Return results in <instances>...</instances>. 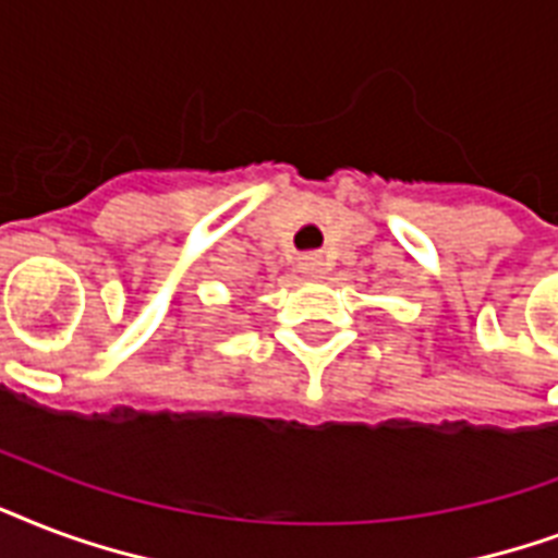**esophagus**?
Instances as JSON below:
<instances>
[{
    "label": "esophagus",
    "mask_w": 558,
    "mask_h": 558,
    "mask_svg": "<svg viewBox=\"0 0 558 558\" xmlns=\"http://www.w3.org/2000/svg\"><path fill=\"white\" fill-rule=\"evenodd\" d=\"M323 270H326V262H323L319 253H305V256L300 258V274L305 276V279H317V276H323Z\"/></svg>",
    "instance_id": "obj_1"
}]
</instances>
